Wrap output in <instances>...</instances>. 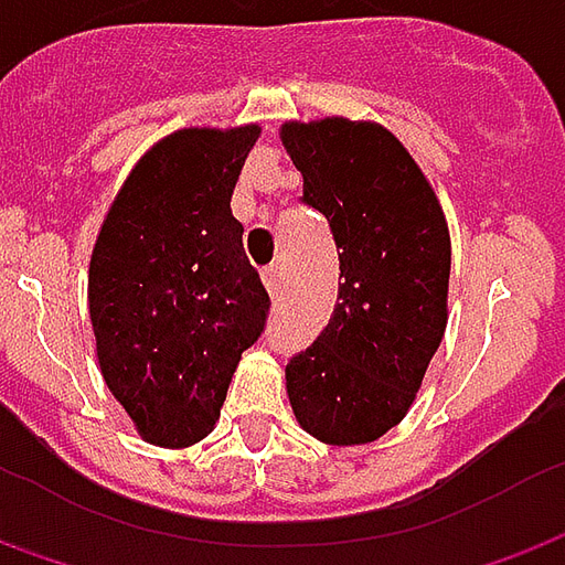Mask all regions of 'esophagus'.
I'll use <instances>...</instances> for the list:
<instances>
[{
  "label": "esophagus",
  "instance_id": "34e87169",
  "mask_svg": "<svg viewBox=\"0 0 565 565\" xmlns=\"http://www.w3.org/2000/svg\"><path fill=\"white\" fill-rule=\"evenodd\" d=\"M263 284H266V290H269L271 296L281 294V284H284V266H281V263H275V266H269V269L263 271Z\"/></svg>",
  "mask_w": 565,
  "mask_h": 565
}]
</instances>
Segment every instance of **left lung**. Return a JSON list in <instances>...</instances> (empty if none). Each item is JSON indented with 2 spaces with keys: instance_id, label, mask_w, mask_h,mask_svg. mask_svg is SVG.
<instances>
[{
  "instance_id": "obj_1",
  "label": "left lung",
  "mask_w": 565,
  "mask_h": 565,
  "mask_svg": "<svg viewBox=\"0 0 565 565\" xmlns=\"http://www.w3.org/2000/svg\"><path fill=\"white\" fill-rule=\"evenodd\" d=\"M281 140L302 204L339 254L330 323L287 364L299 425L333 447L370 444L404 419L447 330L449 232L401 140L370 121H290Z\"/></svg>"
}]
</instances>
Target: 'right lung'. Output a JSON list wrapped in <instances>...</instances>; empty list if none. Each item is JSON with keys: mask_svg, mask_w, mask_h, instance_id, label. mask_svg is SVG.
<instances>
[{"mask_svg": "<svg viewBox=\"0 0 565 565\" xmlns=\"http://www.w3.org/2000/svg\"><path fill=\"white\" fill-rule=\"evenodd\" d=\"M256 137V125L164 137L125 180L90 254L100 370L159 447L214 428L242 351L266 330L271 299L228 207Z\"/></svg>", "mask_w": 565, "mask_h": 565, "instance_id": "right-lung-1", "label": "right lung"}]
</instances>
